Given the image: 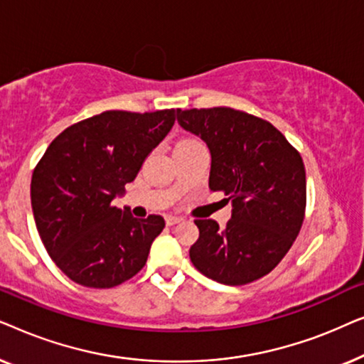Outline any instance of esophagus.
<instances>
[{
  "label": "esophagus",
  "mask_w": 364,
  "mask_h": 364,
  "mask_svg": "<svg viewBox=\"0 0 364 364\" xmlns=\"http://www.w3.org/2000/svg\"><path fill=\"white\" fill-rule=\"evenodd\" d=\"M181 220H182V217H177V215H167L166 217V223H167L168 227L176 225V223H178Z\"/></svg>",
  "instance_id": "obj_1"
}]
</instances>
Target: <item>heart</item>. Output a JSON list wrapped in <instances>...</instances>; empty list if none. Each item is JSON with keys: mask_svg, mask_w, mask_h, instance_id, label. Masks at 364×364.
Instances as JSON below:
<instances>
[{"mask_svg": "<svg viewBox=\"0 0 364 364\" xmlns=\"http://www.w3.org/2000/svg\"><path fill=\"white\" fill-rule=\"evenodd\" d=\"M197 141H193V139H183V141H181L177 144V146H188V144H196Z\"/></svg>", "mask_w": 364, "mask_h": 364, "instance_id": "1", "label": "heart"}]
</instances>
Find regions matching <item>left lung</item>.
<instances>
[{
  "instance_id": "1",
  "label": "left lung",
  "mask_w": 364,
  "mask_h": 364,
  "mask_svg": "<svg viewBox=\"0 0 364 364\" xmlns=\"http://www.w3.org/2000/svg\"><path fill=\"white\" fill-rule=\"evenodd\" d=\"M186 131L210 149L208 187L232 202L225 228L196 218L198 240L191 260L223 285H247L270 273L300 233L306 173L300 152L265 119L232 107L177 109ZM225 200V198H223Z\"/></svg>"
}]
</instances>
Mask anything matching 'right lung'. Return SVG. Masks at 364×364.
Listing matches in <instances>:
<instances>
[{"instance_id":"right-lung-1","label":"right lung","mask_w":364,"mask_h":364,"mask_svg":"<svg viewBox=\"0 0 364 364\" xmlns=\"http://www.w3.org/2000/svg\"><path fill=\"white\" fill-rule=\"evenodd\" d=\"M173 121L176 109L104 111L64 129L39 159L31 177L34 222L51 260L73 282L112 288L146 265L166 222L134 218L112 200Z\"/></svg>"}]
</instances>
